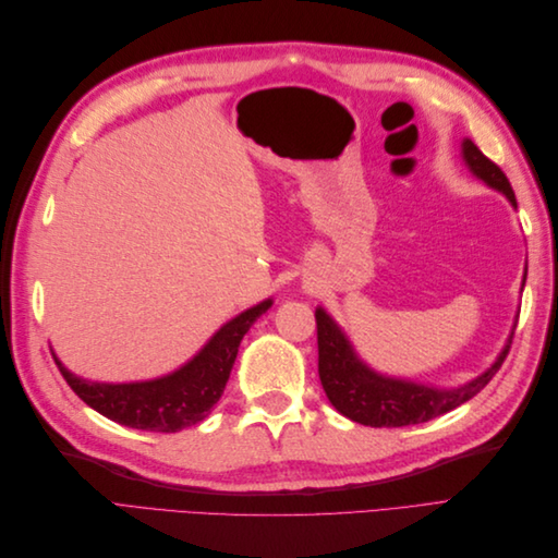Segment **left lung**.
Listing matches in <instances>:
<instances>
[{
  "label": "left lung",
  "mask_w": 558,
  "mask_h": 558,
  "mask_svg": "<svg viewBox=\"0 0 558 558\" xmlns=\"http://www.w3.org/2000/svg\"><path fill=\"white\" fill-rule=\"evenodd\" d=\"M463 160L470 172L482 179L486 185L500 191L517 209V197L508 177L502 174L496 162L488 160L482 150L470 140L461 144ZM510 335L508 344L500 351L496 363L484 375L472 379L459 388H433L424 384L404 381L377 375L369 369L349 344L347 335L335 324L326 310H316V340H318V377L332 408L347 418L373 428H400L412 424H424L440 414H447L459 404L475 398L482 388L494 379L502 361L508 359L512 347Z\"/></svg>",
  "instance_id": "1"
}]
</instances>
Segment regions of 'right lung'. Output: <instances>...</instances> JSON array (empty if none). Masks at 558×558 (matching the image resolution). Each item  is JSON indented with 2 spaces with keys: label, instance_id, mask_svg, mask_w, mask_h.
Segmentation results:
<instances>
[{
  "label": "right lung",
  "instance_id": "add662e5",
  "mask_svg": "<svg viewBox=\"0 0 558 558\" xmlns=\"http://www.w3.org/2000/svg\"><path fill=\"white\" fill-rule=\"evenodd\" d=\"M272 300L242 312L218 330L193 361L177 373L132 384H99L72 375L56 356V363L72 391L95 412L121 426L154 433H177L205 421L218 398L223 396L230 369L238 359L242 337L260 318Z\"/></svg>",
  "mask_w": 558,
  "mask_h": 558
}]
</instances>
